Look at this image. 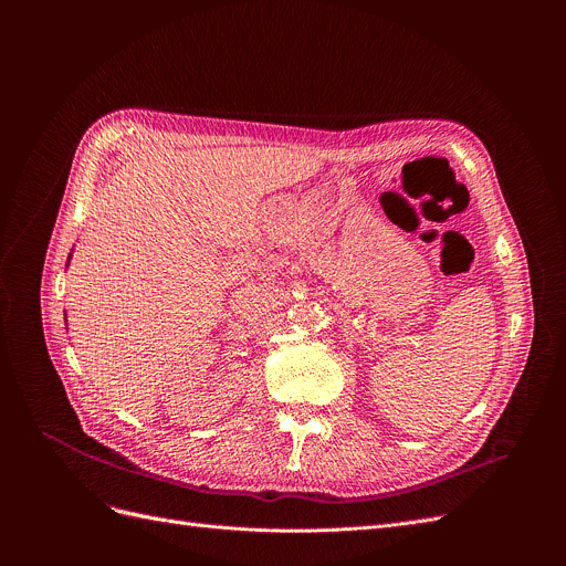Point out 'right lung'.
Segmentation results:
<instances>
[{
  "mask_svg": "<svg viewBox=\"0 0 566 566\" xmlns=\"http://www.w3.org/2000/svg\"><path fill=\"white\" fill-rule=\"evenodd\" d=\"M71 256H73V254H69V261H71ZM66 265H69V263H66Z\"/></svg>",
  "mask_w": 566,
  "mask_h": 566,
  "instance_id": "add662e5",
  "label": "right lung"
}]
</instances>
